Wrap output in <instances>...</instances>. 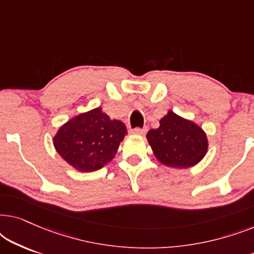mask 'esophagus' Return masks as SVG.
<instances>
[{
    "instance_id": "obj_1",
    "label": "esophagus",
    "mask_w": 254,
    "mask_h": 254,
    "mask_svg": "<svg viewBox=\"0 0 254 254\" xmlns=\"http://www.w3.org/2000/svg\"><path fill=\"white\" fill-rule=\"evenodd\" d=\"M131 133L136 135H144L147 133V128H135V129L131 130Z\"/></svg>"
}]
</instances>
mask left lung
I'll list each match as a JSON object with an SVG mask.
<instances>
[{"label": "left lung", "instance_id": "left-lung-1", "mask_svg": "<svg viewBox=\"0 0 254 254\" xmlns=\"http://www.w3.org/2000/svg\"><path fill=\"white\" fill-rule=\"evenodd\" d=\"M155 157L163 165L186 169L197 164L208 149L207 135L193 121L169 111L159 120V127L147 134Z\"/></svg>", "mask_w": 254, "mask_h": 254}]
</instances>
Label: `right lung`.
<instances>
[{"label":"right lung","mask_w":254,"mask_h":254,"mask_svg":"<svg viewBox=\"0 0 254 254\" xmlns=\"http://www.w3.org/2000/svg\"><path fill=\"white\" fill-rule=\"evenodd\" d=\"M126 134L124 123L111 120L97 107L67 121L53 142L69 165L81 172H92L112 161Z\"/></svg>","instance_id":"1"}]
</instances>
